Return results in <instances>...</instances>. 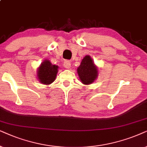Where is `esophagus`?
<instances>
[{
	"mask_svg": "<svg viewBox=\"0 0 147 147\" xmlns=\"http://www.w3.org/2000/svg\"><path fill=\"white\" fill-rule=\"evenodd\" d=\"M63 66L66 68H69L70 67V60H66L64 62Z\"/></svg>",
	"mask_w": 147,
	"mask_h": 147,
	"instance_id": "1",
	"label": "esophagus"
}]
</instances>
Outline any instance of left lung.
I'll return each instance as SVG.
<instances>
[{
  "label": "left lung",
  "instance_id": "obj_1",
  "mask_svg": "<svg viewBox=\"0 0 147 147\" xmlns=\"http://www.w3.org/2000/svg\"><path fill=\"white\" fill-rule=\"evenodd\" d=\"M77 72L81 82L89 85L94 82L97 77V68L89 56H86L82 60L81 65L77 68Z\"/></svg>",
  "mask_w": 147,
  "mask_h": 147
}]
</instances>
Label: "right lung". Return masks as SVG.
I'll return each mask as SVG.
<instances>
[{
    "label": "right lung",
    "instance_id": "add662e5",
    "mask_svg": "<svg viewBox=\"0 0 147 147\" xmlns=\"http://www.w3.org/2000/svg\"><path fill=\"white\" fill-rule=\"evenodd\" d=\"M38 76L40 82L49 85L54 81L58 72V66L52 65L49 60H44L38 68Z\"/></svg>",
    "mask_w": 147,
    "mask_h": 147
}]
</instances>
